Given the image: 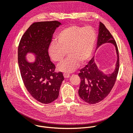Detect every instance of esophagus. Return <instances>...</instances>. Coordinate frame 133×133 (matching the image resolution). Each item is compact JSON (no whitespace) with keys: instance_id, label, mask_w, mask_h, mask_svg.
I'll return each mask as SVG.
<instances>
[{"instance_id":"34e87169","label":"esophagus","mask_w":133,"mask_h":133,"mask_svg":"<svg viewBox=\"0 0 133 133\" xmlns=\"http://www.w3.org/2000/svg\"><path fill=\"white\" fill-rule=\"evenodd\" d=\"M69 76H70V75L68 74H66V73H64V78H69Z\"/></svg>"}]
</instances>
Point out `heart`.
<instances>
[{
	"mask_svg": "<svg viewBox=\"0 0 133 133\" xmlns=\"http://www.w3.org/2000/svg\"><path fill=\"white\" fill-rule=\"evenodd\" d=\"M96 34L89 26L85 27L71 25L62 30L57 36L56 41L49 45L48 53L52 61L62 62L67 54L65 62L58 69L66 73L76 69L79 63L84 64L91 55L96 41Z\"/></svg>",
	"mask_w": 133,
	"mask_h": 133,
	"instance_id": "1",
	"label": "heart"
}]
</instances>
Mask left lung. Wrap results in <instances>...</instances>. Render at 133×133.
<instances>
[{"label": "left lung", "instance_id": "left-lung-1", "mask_svg": "<svg viewBox=\"0 0 133 133\" xmlns=\"http://www.w3.org/2000/svg\"><path fill=\"white\" fill-rule=\"evenodd\" d=\"M106 43L113 44L116 48L117 61L114 71L108 75L104 74L98 69L93 57L78 74L81 78L79 96L90 104L98 103L108 96L115 85L119 67V52L116 41L105 26L100 22L96 49Z\"/></svg>", "mask_w": 133, "mask_h": 133}]
</instances>
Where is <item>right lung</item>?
I'll return each instance as SVG.
<instances>
[{"instance_id":"right-lung-1","label":"right lung","mask_w":133,"mask_h":133,"mask_svg":"<svg viewBox=\"0 0 133 133\" xmlns=\"http://www.w3.org/2000/svg\"><path fill=\"white\" fill-rule=\"evenodd\" d=\"M61 23L58 21L36 22L31 24L23 35L18 48V62L25 87L31 96L43 104H49L58 98L63 74L55 71V65L48 54L52 34ZM28 52L37 56L33 63L28 62Z\"/></svg>"}]
</instances>
